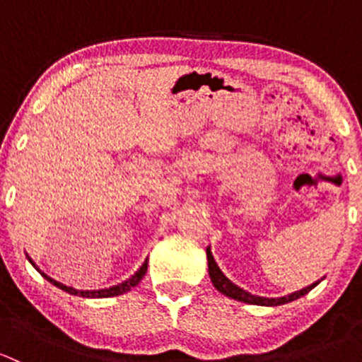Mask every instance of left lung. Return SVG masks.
<instances>
[{"label": "left lung", "mask_w": 362, "mask_h": 362, "mask_svg": "<svg viewBox=\"0 0 362 362\" xmlns=\"http://www.w3.org/2000/svg\"><path fill=\"white\" fill-rule=\"evenodd\" d=\"M206 257H208V273H210V279H211V284H214L215 289L218 291V293L226 294L228 298L231 299H238V301H243V303H249V305H261V306H276V305H286V303H291L294 301V299L301 298V296L308 294L310 291L313 289V287L317 286L319 282L312 284V286L305 287V289L298 291V293H293L289 296H284V298H261V296H254L250 293H247V291L240 289L238 286H235V284L231 282V280L228 279V276L224 275V273L221 272V268L217 266V262L214 261V255H211L210 252V247L206 249Z\"/></svg>", "instance_id": "1"}]
</instances>
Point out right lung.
<instances>
[{"mask_svg": "<svg viewBox=\"0 0 362 362\" xmlns=\"http://www.w3.org/2000/svg\"><path fill=\"white\" fill-rule=\"evenodd\" d=\"M28 259H29V257H28ZM29 261H31V259H29ZM31 264H33V261H31ZM147 264H148V262L145 261L144 266H141V268L138 269V272L134 273V275L131 276V279H127L126 282L119 284V286H113V287H110V289H101V291H76V289H73V287L63 286V284L56 282V280H54V279H50V276H47L45 273L40 272V269L36 268L35 264H33V266H35V268L38 269L40 273H42L43 279H47L50 284H54V286L59 287V289H63V291H66V293H69V294H73V296H82V298H112V296H119V294L127 293V291L133 289L134 286H138V282H140V280L144 279L145 273H147Z\"/></svg>", "mask_w": 362, "mask_h": 362, "instance_id": "obj_1", "label": "right lung"}]
</instances>
